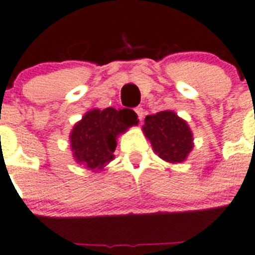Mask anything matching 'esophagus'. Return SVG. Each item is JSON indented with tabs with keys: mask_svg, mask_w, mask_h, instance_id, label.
I'll list each match as a JSON object with an SVG mask.
<instances>
[{
	"mask_svg": "<svg viewBox=\"0 0 255 255\" xmlns=\"http://www.w3.org/2000/svg\"><path fill=\"white\" fill-rule=\"evenodd\" d=\"M134 111H135V113H137V116H138V120L142 121V118H143V108H141V107H137Z\"/></svg>",
	"mask_w": 255,
	"mask_h": 255,
	"instance_id": "1",
	"label": "esophagus"
}]
</instances>
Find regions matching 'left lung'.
<instances>
[{
    "instance_id": "obj_1",
    "label": "left lung",
    "mask_w": 255,
    "mask_h": 255,
    "mask_svg": "<svg viewBox=\"0 0 255 255\" xmlns=\"http://www.w3.org/2000/svg\"><path fill=\"white\" fill-rule=\"evenodd\" d=\"M144 135L160 158L170 163L185 161L194 147V138L186 121L172 111L147 116L142 127Z\"/></svg>"
}]
</instances>
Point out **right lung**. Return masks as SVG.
<instances>
[{
  "instance_id": "add662e5",
  "label": "right lung",
  "mask_w": 255,
  "mask_h": 255,
  "mask_svg": "<svg viewBox=\"0 0 255 255\" xmlns=\"http://www.w3.org/2000/svg\"><path fill=\"white\" fill-rule=\"evenodd\" d=\"M138 125L132 109H92L74 126L70 146L78 163L94 172L103 170L114 158L117 137L132 126Z\"/></svg>"
}]
</instances>
